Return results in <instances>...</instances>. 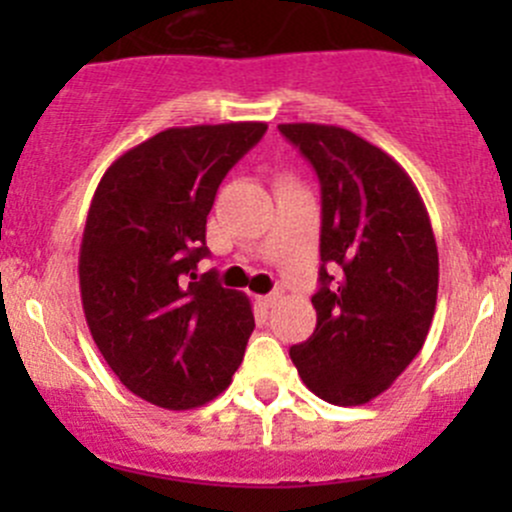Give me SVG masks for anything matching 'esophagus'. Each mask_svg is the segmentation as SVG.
<instances>
[{
  "label": "esophagus",
  "mask_w": 512,
  "mask_h": 512,
  "mask_svg": "<svg viewBox=\"0 0 512 512\" xmlns=\"http://www.w3.org/2000/svg\"><path fill=\"white\" fill-rule=\"evenodd\" d=\"M280 299H282V292H272V294H265V297H260V302L265 304V307H275Z\"/></svg>",
  "instance_id": "1"
}]
</instances>
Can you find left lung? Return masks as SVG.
<instances>
[{
	"mask_svg": "<svg viewBox=\"0 0 512 512\" xmlns=\"http://www.w3.org/2000/svg\"><path fill=\"white\" fill-rule=\"evenodd\" d=\"M280 133L322 185L317 327L289 356L319 399L369 404L414 361L431 329V220L409 173L356 133L322 123H282Z\"/></svg>",
	"mask_w": 512,
	"mask_h": 512,
	"instance_id": "1",
	"label": "left lung"
}]
</instances>
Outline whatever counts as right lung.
I'll return each mask as SVG.
<instances>
[{
  "label": "right lung",
  "mask_w": 512,
  "mask_h": 512,
  "mask_svg": "<svg viewBox=\"0 0 512 512\" xmlns=\"http://www.w3.org/2000/svg\"><path fill=\"white\" fill-rule=\"evenodd\" d=\"M267 131L242 121L160 131L111 163L79 252L86 324L121 384L188 411L227 389L255 329L250 299L195 275L227 170Z\"/></svg>",
  "instance_id": "right-lung-1"
}]
</instances>
